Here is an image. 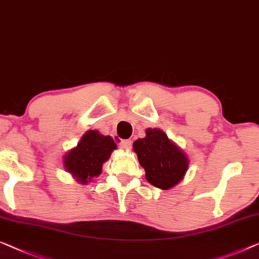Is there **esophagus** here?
Wrapping results in <instances>:
<instances>
[{"mask_svg":"<svg viewBox=\"0 0 259 259\" xmlns=\"http://www.w3.org/2000/svg\"><path fill=\"white\" fill-rule=\"evenodd\" d=\"M131 146H132V141L128 140V139L127 140H121L120 142V147L123 149H130Z\"/></svg>","mask_w":259,"mask_h":259,"instance_id":"obj_1","label":"esophagus"}]
</instances>
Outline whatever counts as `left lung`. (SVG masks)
Wrapping results in <instances>:
<instances>
[{
    "label": "left lung",
    "instance_id": "8db88e82",
    "mask_svg": "<svg viewBox=\"0 0 259 259\" xmlns=\"http://www.w3.org/2000/svg\"><path fill=\"white\" fill-rule=\"evenodd\" d=\"M133 149L149 183L169 189L181 181L188 169V159L161 130L148 128L146 137L134 141Z\"/></svg>",
    "mask_w": 259,
    "mask_h": 259
}]
</instances>
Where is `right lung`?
I'll use <instances>...</instances> for the list:
<instances>
[{"instance_id": "1", "label": "right lung", "mask_w": 259, "mask_h": 259, "mask_svg": "<svg viewBox=\"0 0 259 259\" xmlns=\"http://www.w3.org/2000/svg\"><path fill=\"white\" fill-rule=\"evenodd\" d=\"M117 148L113 139L104 137L97 131H89L76 148L65 155L64 166L78 182L86 183L102 171L103 163Z\"/></svg>"}]
</instances>
